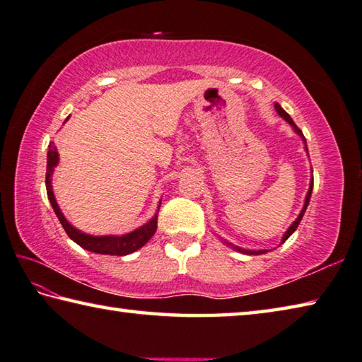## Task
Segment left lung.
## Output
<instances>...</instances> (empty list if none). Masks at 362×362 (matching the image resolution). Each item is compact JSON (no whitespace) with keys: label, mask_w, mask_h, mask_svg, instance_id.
<instances>
[{"label":"left lung","mask_w":362,"mask_h":362,"mask_svg":"<svg viewBox=\"0 0 362 362\" xmlns=\"http://www.w3.org/2000/svg\"><path fill=\"white\" fill-rule=\"evenodd\" d=\"M275 110H276V112L280 114V116L283 117V119H286V122L288 124H291L294 127V130H296V133H299V135L302 136V139H303V143H305V149H307V141H305V136H303V133H302V130L299 129V127H297L296 124H294V120L289 117V114L283 110V107L280 106V105H275ZM312 189H313V180H312V185H310V189H308V192H307V197H305V205H303V208H302V211H300V214H299V218H297L294 223H293V226L289 227L288 229V232L284 233V237H283V240H281V243H284L286 242V240L293 235L294 233V230L297 229V227H299V224H300V221H302V216H303V213H305V210H307V206H308V202H310V197H312ZM237 251H242V252H246V255H264V252H267L265 250H262V251H248V250H242V248H235Z\"/></svg>","instance_id":"obj_1"}]
</instances>
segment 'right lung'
<instances>
[{
  "label": "right lung",
  "mask_w": 362,
  "mask_h": 362,
  "mask_svg": "<svg viewBox=\"0 0 362 362\" xmlns=\"http://www.w3.org/2000/svg\"><path fill=\"white\" fill-rule=\"evenodd\" d=\"M57 163H59V152H57L54 143H49L47 171H46L47 197L50 200V205L54 208L57 218L60 221L62 227L65 229L68 237L71 238L73 242H76L81 248H84L87 251L98 252V255H111V256L130 255V252L139 250L141 246H144L149 242V238L154 235L157 229V214L149 221L148 224H144L143 227H139V229L127 233V235H122V237H93V235H87V233H82L78 229H74V227L65 219V216H63L59 205H57V200L52 192V185H50V176H52L54 167Z\"/></svg>",
  "instance_id": "right-lung-1"
}]
</instances>
